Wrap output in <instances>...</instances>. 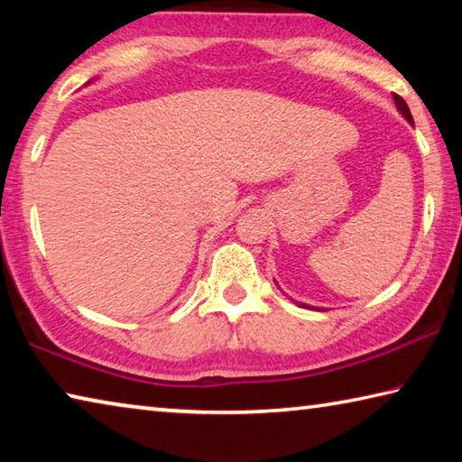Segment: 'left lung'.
Masks as SVG:
<instances>
[{"label":"left lung","instance_id":"left-lung-1","mask_svg":"<svg viewBox=\"0 0 462 462\" xmlns=\"http://www.w3.org/2000/svg\"><path fill=\"white\" fill-rule=\"evenodd\" d=\"M393 99H395V106H397V109H400V112L405 116V120H408V122H411V124H413L411 112H410L408 104H405V101H403V97H402V96H397V93H393ZM301 306H303V303H301Z\"/></svg>","mask_w":462,"mask_h":462}]
</instances>
